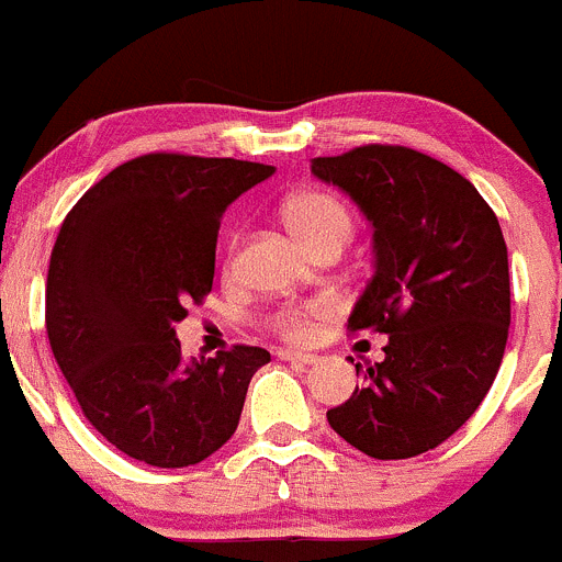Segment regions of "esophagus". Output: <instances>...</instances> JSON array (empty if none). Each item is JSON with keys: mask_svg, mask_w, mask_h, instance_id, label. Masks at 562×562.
<instances>
[{"mask_svg": "<svg viewBox=\"0 0 562 562\" xmlns=\"http://www.w3.org/2000/svg\"><path fill=\"white\" fill-rule=\"evenodd\" d=\"M280 359H285V362H299V364H315V362H318V357H315V353L296 351V348H282Z\"/></svg>", "mask_w": 562, "mask_h": 562, "instance_id": "esophagus-1", "label": "esophagus"}]
</instances>
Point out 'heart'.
Instances as JSON below:
<instances>
[{"mask_svg":"<svg viewBox=\"0 0 562 562\" xmlns=\"http://www.w3.org/2000/svg\"><path fill=\"white\" fill-rule=\"evenodd\" d=\"M282 216H285L293 236L310 252L324 247L326 241H335V238L337 241H346L348 231H351V220H348V211L342 209L340 200L329 192H318V189L291 194L285 200V205H282ZM324 310L326 304L321 302L291 304V307H282L274 315V326L288 337H304L307 335L310 321L324 313Z\"/></svg>","mask_w":562,"mask_h":562,"instance_id":"1","label":"heart"}]
</instances>
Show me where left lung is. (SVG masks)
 <instances>
[{"label": "left lung", "instance_id": "left-lung-1", "mask_svg": "<svg viewBox=\"0 0 562 562\" xmlns=\"http://www.w3.org/2000/svg\"><path fill=\"white\" fill-rule=\"evenodd\" d=\"M318 181L353 200L373 227V277L351 331L386 335L384 359L329 408V426L370 459L434 450L494 384L510 326L508 247L477 189L442 161L397 145L313 159Z\"/></svg>", "mask_w": 562, "mask_h": 562}]
</instances>
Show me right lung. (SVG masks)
I'll list each match as a JSON object with an SVG mask.
<instances>
[{
    "instance_id": "add662e5",
    "label": "right lung",
    "mask_w": 562,
    "mask_h": 562,
    "mask_svg": "<svg viewBox=\"0 0 562 562\" xmlns=\"http://www.w3.org/2000/svg\"><path fill=\"white\" fill-rule=\"evenodd\" d=\"M271 176L255 161L148 154L87 189L59 227L48 342L90 426L131 459L178 470L236 434L269 351L183 359L176 324L214 285L227 205Z\"/></svg>"
}]
</instances>
